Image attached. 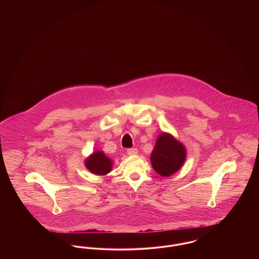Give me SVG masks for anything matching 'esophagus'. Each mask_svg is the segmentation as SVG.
Instances as JSON below:
<instances>
[{"label": "esophagus", "mask_w": 259, "mask_h": 259, "mask_svg": "<svg viewBox=\"0 0 259 259\" xmlns=\"http://www.w3.org/2000/svg\"><path fill=\"white\" fill-rule=\"evenodd\" d=\"M127 153L129 156H136L138 154V150H137V148H129L127 150Z\"/></svg>", "instance_id": "34e87169"}]
</instances>
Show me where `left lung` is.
Returning a JSON list of instances; mask_svg holds the SVG:
<instances>
[{"label":"left lung","instance_id":"left-lung-1","mask_svg":"<svg viewBox=\"0 0 259 259\" xmlns=\"http://www.w3.org/2000/svg\"><path fill=\"white\" fill-rule=\"evenodd\" d=\"M185 159V145L170 133H160L150 155L153 170L162 177H170L183 167Z\"/></svg>","mask_w":259,"mask_h":259}]
</instances>
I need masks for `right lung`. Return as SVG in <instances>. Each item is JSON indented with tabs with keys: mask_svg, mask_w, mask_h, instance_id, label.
I'll return each mask as SVG.
<instances>
[{
	"mask_svg": "<svg viewBox=\"0 0 259 259\" xmlns=\"http://www.w3.org/2000/svg\"><path fill=\"white\" fill-rule=\"evenodd\" d=\"M84 165L90 172L97 176H106L112 169V160L103 151H93L84 161Z\"/></svg>",
	"mask_w": 259,
	"mask_h": 259,
	"instance_id": "obj_1",
	"label": "right lung"
}]
</instances>
